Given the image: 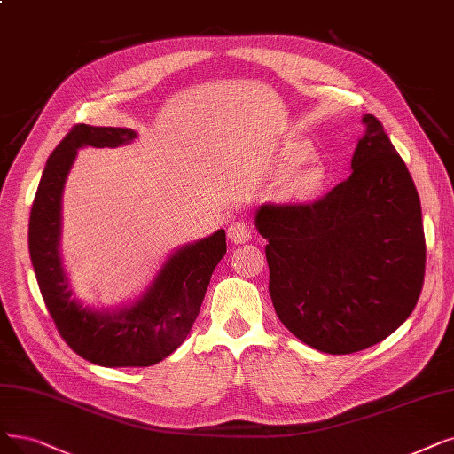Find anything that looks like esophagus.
<instances>
[{"instance_id":"1","label":"esophagus","mask_w":454,"mask_h":454,"mask_svg":"<svg viewBox=\"0 0 454 454\" xmlns=\"http://www.w3.org/2000/svg\"><path fill=\"white\" fill-rule=\"evenodd\" d=\"M227 237L234 244H244L251 240V227L244 220H232L227 227Z\"/></svg>"}]
</instances>
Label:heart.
I'll list each match as a JSON object with an SVG mask.
<instances>
[{
	"label": "heart",
	"instance_id": "heart-1",
	"mask_svg": "<svg viewBox=\"0 0 454 454\" xmlns=\"http://www.w3.org/2000/svg\"><path fill=\"white\" fill-rule=\"evenodd\" d=\"M307 156H309V149L300 143L293 145V147H290L286 153V158L290 164H301V161L307 160ZM322 184H324V173L318 168H307L294 176L293 192L298 197H313L318 193Z\"/></svg>",
	"mask_w": 454,
	"mask_h": 454
}]
</instances>
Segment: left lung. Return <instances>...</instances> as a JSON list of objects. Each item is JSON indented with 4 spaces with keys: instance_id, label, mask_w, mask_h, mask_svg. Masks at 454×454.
I'll use <instances>...</instances> for the list:
<instances>
[{
    "instance_id": "left-lung-1",
    "label": "left lung",
    "mask_w": 454,
    "mask_h": 454,
    "mask_svg": "<svg viewBox=\"0 0 454 454\" xmlns=\"http://www.w3.org/2000/svg\"><path fill=\"white\" fill-rule=\"evenodd\" d=\"M364 122L344 183L313 203L257 210L276 313L325 354H354L389 337L411 315L425 279L419 195L382 122Z\"/></svg>"
}]
</instances>
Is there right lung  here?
Wrapping results in <instances>:
<instances>
[{
  "label": "right lung",
  "mask_w": 454,
  "mask_h": 454,
  "mask_svg": "<svg viewBox=\"0 0 454 454\" xmlns=\"http://www.w3.org/2000/svg\"><path fill=\"white\" fill-rule=\"evenodd\" d=\"M129 129L76 124L50 154L29 215V255L46 309L63 340L102 367H151L188 337L212 271L225 255V231L178 249L137 303L119 313H93L72 300L59 261V210L67 173L83 145L119 147Z\"/></svg>",
  "instance_id": "right-lung-1"
}]
</instances>
